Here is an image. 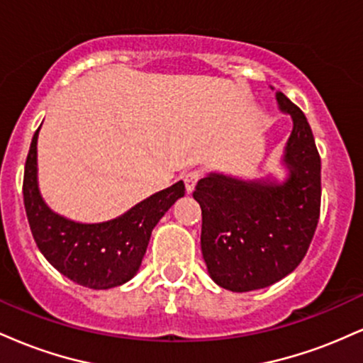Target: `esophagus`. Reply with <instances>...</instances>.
<instances>
[{
    "mask_svg": "<svg viewBox=\"0 0 363 363\" xmlns=\"http://www.w3.org/2000/svg\"><path fill=\"white\" fill-rule=\"evenodd\" d=\"M198 181H199V172H189V174H186V176H184V184H186V191H187V193H189V194L193 193L196 184H198Z\"/></svg>",
    "mask_w": 363,
    "mask_h": 363,
    "instance_id": "34e87169",
    "label": "esophagus"
}]
</instances>
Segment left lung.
Wrapping results in <instances>:
<instances>
[{"instance_id": "8db88e82", "label": "left lung", "mask_w": 363, "mask_h": 363, "mask_svg": "<svg viewBox=\"0 0 363 363\" xmlns=\"http://www.w3.org/2000/svg\"><path fill=\"white\" fill-rule=\"evenodd\" d=\"M273 90V89H272ZM281 112L294 121L281 164L283 182L210 172L199 179L201 251L211 280L232 291L280 281L301 264L320 210V157L303 112L277 91Z\"/></svg>"}]
</instances>
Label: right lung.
I'll return each instance as SVG.
<instances>
[{"label":"right lung","mask_w":363,"mask_h":363,"mask_svg":"<svg viewBox=\"0 0 363 363\" xmlns=\"http://www.w3.org/2000/svg\"><path fill=\"white\" fill-rule=\"evenodd\" d=\"M39 129L32 138L23 174L25 211L37 247L57 272L86 289L107 290L129 281L138 273L158 220L184 196V182L158 191L107 222H74L52 211L39 191Z\"/></svg>","instance_id":"right-lung-1"}]
</instances>
